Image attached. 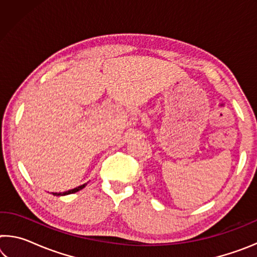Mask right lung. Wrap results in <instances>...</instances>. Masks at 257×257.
Wrapping results in <instances>:
<instances>
[{
  "mask_svg": "<svg viewBox=\"0 0 257 257\" xmlns=\"http://www.w3.org/2000/svg\"><path fill=\"white\" fill-rule=\"evenodd\" d=\"M87 184H88V182H86V184H84V185L78 186V187H76V188H73V189L63 191V193H52V194H53L54 196H66V195H70V194H73V193H77V191H79L82 188H85V187L87 186Z\"/></svg>",
  "mask_w": 257,
  "mask_h": 257,
  "instance_id": "right-lung-1",
  "label": "right lung"
}]
</instances>
